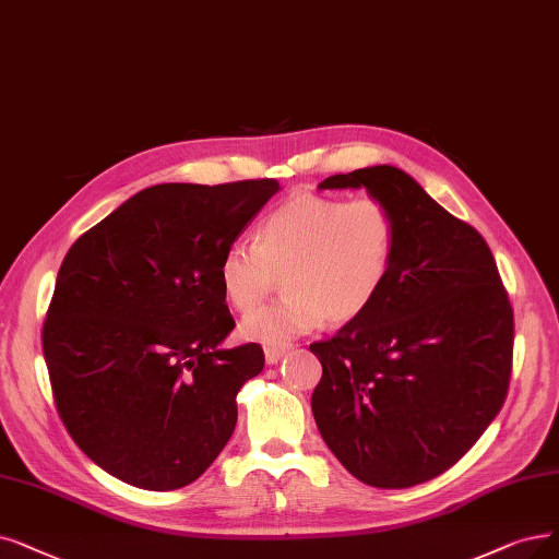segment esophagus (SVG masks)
Segmentation results:
<instances>
[{
  "label": "esophagus",
  "instance_id": "esophagus-1",
  "mask_svg": "<svg viewBox=\"0 0 559 559\" xmlns=\"http://www.w3.org/2000/svg\"><path fill=\"white\" fill-rule=\"evenodd\" d=\"M286 348H288V346H271V344L263 346L265 362H267V365H275V362H280V360H282V355L286 353Z\"/></svg>",
  "mask_w": 559,
  "mask_h": 559
}]
</instances>
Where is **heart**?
Masks as SVG:
<instances>
[{
    "label": "heart",
    "instance_id": "obj_1",
    "mask_svg": "<svg viewBox=\"0 0 559 559\" xmlns=\"http://www.w3.org/2000/svg\"><path fill=\"white\" fill-rule=\"evenodd\" d=\"M399 236V215L383 199L296 194L261 217L254 245L222 252V296L250 311L284 275L286 294L240 323L245 340L284 346L325 319L340 325L367 314L390 280Z\"/></svg>",
    "mask_w": 559,
    "mask_h": 559
}]
</instances>
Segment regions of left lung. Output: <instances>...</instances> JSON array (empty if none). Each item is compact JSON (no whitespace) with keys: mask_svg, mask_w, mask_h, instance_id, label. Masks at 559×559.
<instances>
[{"mask_svg":"<svg viewBox=\"0 0 559 559\" xmlns=\"http://www.w3.org/2000/svg\"><path fill=\"white\" fill-rule=\"evenodd\" d=\"M321 190L367 188L401 222L385 288L367 314L311 344L323 376L311 413L332 454L376 488L442 475L500 413L513 309L481 234L390 165L334 174Z\"/></svg>","mask_w":559,"mask_h":559,"instance_id":"obj_1","label":"left lung"}]
</instances>
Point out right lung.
Returning a JSON list of instances; mask_svg holds the SVG:
<instances>
[{"label": "right lung", "mask_w": 559, "mask_h": 559, "mask_svg": "<svg viewBox=\"0 0 559 559\" xmlns=\"http://www.w3.org/2000/svg\"><path fill=\"white\" fill-rule=\"evenodd\" d=\"M275 178L163 183L82 234L59 267L43 355L66 431L105 473L174 490L229 442L259 344L219 348L236 328L217 261Z\"/></svg>", "instance_id": "add662e5"}]
</instances>
